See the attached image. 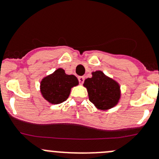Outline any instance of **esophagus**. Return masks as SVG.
I'll return each instance as SVG.
<instances>
[{
  "label": "esophagus",
  "instance_id": "1",
  "mask_svg": "<svg viewBox=\"0 0 159 159\" xmlns=\"http://www.w3.org/2000/svg\"><path fill=\"white\" fill-rule=\"evenodd\" d=\"M78 80H79V83H80V84H83L84 82V76H79Z\"/></svg>",
  "mask_w": 159,
  "mask_h": 159
}]
</instances>
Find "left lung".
<instances>
[{"mask_svg": "<svg viewBox=\"0 0 159 159\" xmlns=\"http://www.w3.org/2000/svg\"><path fill=\"white\" fill-rule=\"evenodd\" d=\"M89 100L97 108L108 110L117 103L120 98V87L101 71L92 72V77L85 80Z\"/></svg>", "mask_w": 159, "mask_h": 159, "instance_id": "left-lung-1", "label": "left lung"}]
</instances>
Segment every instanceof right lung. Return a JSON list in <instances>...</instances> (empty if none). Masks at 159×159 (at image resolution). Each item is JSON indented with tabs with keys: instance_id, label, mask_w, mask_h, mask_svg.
I'll return each mask as SVG.
<instances>
[{
	"instance_id": "add662e5",
	"label": "right lung",
	"mask_w": 159,
	"mask_h": 159,
	"mask_svg": "<svg viewBox=\"0 0 159 159\" xmlns=\"http://www.w3.org/2000/svg\"><path fill=\"white\" fill-rule=\"evenodd\" d=\"M79 84L73 75H66L62 68L56 70L41 82V92L43 97L52 104H60L66 101L71 88Z\"/></svg>"
}]
</instances>
